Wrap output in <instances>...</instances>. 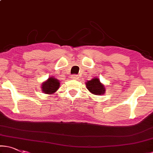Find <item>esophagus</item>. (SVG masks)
Instances as JSON below:
<instances>
[{
    "label": "esophagus",
    "instance_id": "34e87169",
    "mask_svg": "<svg viewBox=\"0 0 153 153\" xmlns=\"http://www.w3.org/2000/svg\"><path fill=\"white\" fill-rule=\"evenodd\" d=\"M71 79H74V80H77V79H79V76H77V75H72V76H71Z\"/></svg>",
    "mask_w": 153,
    "mask_h": 153
}]
</instances>
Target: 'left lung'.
<instances>
[{"mask_svg": "<svg viewBox=\"0 0 153 153\" xmlns=\"http://www.w3.org/2000/svg\"><path fill=\"white\" fill-rule=\"evenodd\" d=\"M85 85L90 93L94 95H102L105 93V88L97 77L85 82Z\"/></svg>", "mask_w": 153, "mask_h": 153, "instance_id": "8db88e82", "label": "left lung"}]
</instances>
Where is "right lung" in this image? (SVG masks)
<instances>
[{"mask_svg": "<svg viewBox=\"0 0 153 153\" xmlns=\"http://www.w3.org/2000/svg\"><path fill=\"white\" fill-rule=\"evenodd\" d=\"M59 85L60 83L58 79L53 76L49 77L46 81L42 83V91L46 94H53L59 88Z\"/></svg>", "mask_w": 153, "mask_h": 153, "instance_id": "obj_1", "label": "right lung"}]
</instances>
